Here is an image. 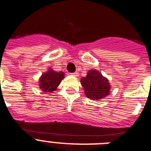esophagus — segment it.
I'll return each mask as SVG.
<instances>
[{
  "label": "esophagus",
  "instance_id": "esophagus-1",
  "mask_svg": "<svg viewBox=\"0 0 151 151\" xmlns=\"http://www.w3.org/2000/svg\"><path fill=\"white\" fill-rule=\"evenodd\" d=\"M71 75H72V76H73L77 77V76H78V73H77V72H75V73H71Z\"/></svg>",
  "mask_w": 151,
  "mask_h": 151
}]
</instances>
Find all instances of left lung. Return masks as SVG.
I'll list each match as a JSON object with an SVG mask.
<instances>
[{"label":"left lung","instance_id":"obj_1","mask_svg":"<svg viewBox=\"0 0 151 151\" xmlns=\"http://www.w3.org/2000/svg\"><path fill=\"white\" fill-rule=\"evenodd\" d=\"M80 82L84 88L85 94L90 99L98 100L109 94L110 84L109 80L95 69L89 70L86 76L81 78Z\"/></svg>","mask_w":151,"mask_h":151}]
</instances>
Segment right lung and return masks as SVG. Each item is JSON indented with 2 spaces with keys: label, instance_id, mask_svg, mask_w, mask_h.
<instances>
[{
  "label": "right lung",
  "instance_id": "add662e5",
  "mask_svg": "<svg viewBox=\"0 0 151 151\" xmlns=\"http://www.w3.org/2000/svg\"><path fill=\"white\" fill-rule=\"evenodd\" d=\"M63 72H55L49 68L48 72L43 73L39 79V86L45 93H51L55 91L59 86L61 81L65 78Z\"/></svg>",
  "mask_w": 151,
  "mask_h": 151
}]
</instances>
